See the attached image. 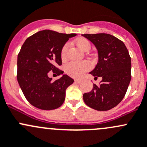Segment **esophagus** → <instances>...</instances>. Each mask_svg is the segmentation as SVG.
I'll return each instance as SVG.
<instances>
[{
  "instance_id": "34e87169",
  "label": "esophagus",
  "mask_w": 147,
  "mask_h": 147,
  "mask_svg": "<svg viewBox=\"0 0 147 147\" xmlns=\"http://www.w3.org/2000/svg\"><path fill=\"white\" fill-rule=\"evenodd\" d=\"M74 81H75V83H76V84H80V83L81 82V80L75 79V80H74Z\"/></svg>"
}]
</instances>
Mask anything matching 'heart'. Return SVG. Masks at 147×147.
<instances>
[{"instance_id": "heart-1", "label": "heart", "mask_w": 147, "mask_h": 147, "mask_svg": "<svg viewBox=\"0 0 147 147\" xmlns=\"http://www.w3.org/2000/svg\"><path fill=\"white\" fill-rule=\"evenodd\" d=\"M77 45L81 50L87 51L90 50L91 47L90 42L87 39L81 38L77 40ZM69 48V44L66 43L62 47L61 50V58L65 60L67 57V50ZM90 69V63L88 61H70L65 66L66 73L74 78H80L84 75L85 72Z\"/></svg>"}]
</instances>
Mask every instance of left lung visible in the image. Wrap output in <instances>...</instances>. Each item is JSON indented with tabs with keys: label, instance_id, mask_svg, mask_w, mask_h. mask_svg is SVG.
Listing matches in <instances>:
<instances>
[{
	"label": "left lung",
	"instance_id": "1",
	"mask_svg": "<svg viewBox=\"0 0 147 147\" xmlns=\"http://www.w3.org/2000/svg\"><path fill=\"white\" fill-rule=\"evenodd\" d=\"M98 51V63L90 74L102 77L92 90L84 93L85 103L98 111H106L117 105L125 97L131 81V57L126 46L117 37L105 33L84 34Z\"/></svg>",
	"mask_w": 147,
	"mask_h": 147
}]
</instances>
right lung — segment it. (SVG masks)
I'll list each match as a JSON object with an SVG mask.
<instances>
[{"mask_svg": "<svg viewBox=\"0 0 147 147\" xmlns=\"http://www.w3.org/2000/svg\"><path fill=\"white\" fill-rule=\"evenodd\" d=\"M76 34H63L49 30L29 37L18 55L17 79L25 98L41 110H50L63 103L66 90L74 83L66 74L56 81L48 76L49 71L63 74L57 66L62 64L61 50Z\"/></svg>", "mask_w": 147, "mask_h": 147, "instance_id": "obj_1", "label": "right lung"}]
</instances>
